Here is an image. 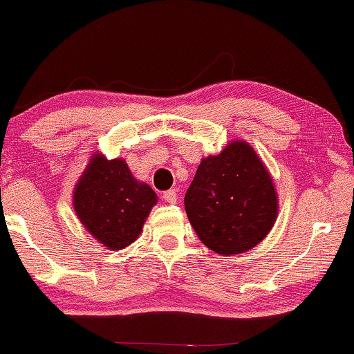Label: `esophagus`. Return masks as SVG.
Returning <instances> with one entry per match:
<instances>
[{
	"label": "esophagus",
	"mask_w": 354,
	"mask_h": 354,
	"mask_svg": "<svg viewBox=\"0 0 354 354\" xmlns=\"http://www.w3.org/2000/svg\"><path fill=\"white\" fill-rule=\"evenodd\" d=\"M162 198H164V200H166L167 203H171V205H174V203H177V192H176V190L164 192V193H162Z\"/></svg>",
	"instance_id": "obj_1"
}]
</instances>
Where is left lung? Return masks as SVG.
Listing matches in <instances>:
<instances>
[{"label": "left lung", "instance_id": "8db88e82", "mask_svg": "<svg viewBox=\"0 0 354 354\" xmlns=\"http://www.w3.org/2000/svg\"><path fill=\"white\" fill-rule=\"evenodd\" d=\"M185 211L203 245L234 256L268 236L279 214V196L254 148L232 140L219 154L201 159L187 190Z\"/></svg>", "mask_w": 354, "mask_h": 354}]
</instances>
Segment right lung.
Instances as JSON below:
<instances>
[{"mask_svg": "<svg viewBox=\"0 0 354 354\" xmlns=\"http://www.w3.org/2000/svg\"><path fill=\"white\" fill-rule=\"evenodd\" d=\"M156 203V193L133 177L125 159H108L100 151L91 154L72 195L82 225L111 251L138 239Z\"/></svg>", "mask_w": 354, "mask_h": 354, "instance_id": "add662e5", "label": "right lung"}]
</instances>
